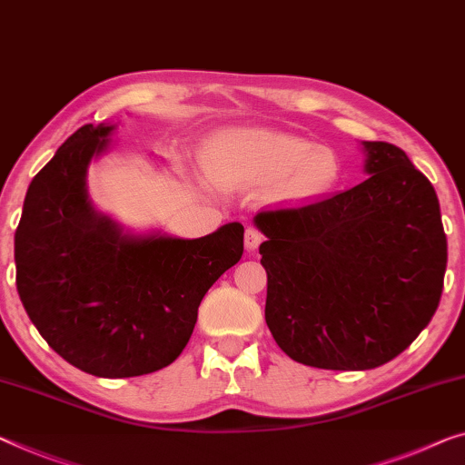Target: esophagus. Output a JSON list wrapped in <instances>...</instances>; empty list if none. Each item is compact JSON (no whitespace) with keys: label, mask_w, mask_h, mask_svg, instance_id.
I'll use <instances>...</instances> for the list:
<instances>
[{"label":"esophagus","mask_w":465,"mask_h":465,"mask_svg":"<svg viewBox=\"0 0 465 465\" xmlns=\"http://www.w3.org/2000/svg\"><path fill=\"white\" fill-rule=\"evenodd\" d=\"M265 240V235H262V232L256 230V227H248L246 230V235H244V244L248 251H254V248H259L261 242Z\"/></svg>","instance_id":"esophagus-1"}]
</instances>
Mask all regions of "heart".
<instances>
[{"mask_svg": "<svg viewBox=\"0 0 465 465\" xmlns=\"http://www.w3.org/2000/svg\"><path fill=\"white\" fill-rule=\"evenodd\" d=\"M204 164L225 188H248L280 179V196L313 200L328 193L341 179V158L325 145L302 137L261 129H238L214 137Z\"/></svg>", "mask_w": 465, "mask_h": 465, "instance_id": "heart-1", "label": "heart"}]
</instances>
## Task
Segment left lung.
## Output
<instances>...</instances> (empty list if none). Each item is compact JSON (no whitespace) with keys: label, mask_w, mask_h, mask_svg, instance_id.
Wrapping results in <instances>:
<instances>
[{"label":"left lung","mask_w":465,"mask_h":465,"mask_svg":"<svg viewBox=\"0 0 465 465\" xmlns=\"http://www.w3.org/2000/svg\"><path fill=\"white\" fill-rule=\"evenodd\" d=\"M370 177L302 206L261 211L265 322L294 361L373 370L430 323L447 235L432 183L397 145L363 142Z\"/></svg>","instance_id":"obj_1"}]
</instances>
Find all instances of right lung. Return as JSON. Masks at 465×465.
Instances as JSON below:
<instances>
[{"label": "right lung", "instance_id": "1", "mask_svg": "<svg viewBox=\"0 0 465 465\" xmlns=\"http://www.w3.org/2000/svg\"><path fill=\"white\" fill-rule=\"evenodd\" d=\"M113 129L83 124L33 177L14 259L20 301L45 342L92 376L131 378L182 355L204 294L244 252V227L196 240L121 233L85 190Z\"/></svg>", "mask_w": 465, "mask_h": 465}]
</instances>
